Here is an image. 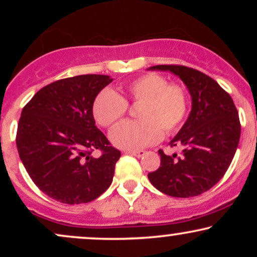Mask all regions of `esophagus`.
<instances>
[{"label": "esophagus", "mask_w": 257, "mask_h": 257, "mask_svg": "<svg viewBox=\"0 0 257 257\" xmlns=\"http://www.w3.org/2000/svg\"><path fill=\"white\" fill-rule=\"evenodd\" d=\"M125 155H131V156H135V157H141L144 155V151H133V150H126L124 151Z\"/></svg>", "instance_id": "obj_1"}]
</instances>
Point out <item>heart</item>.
Wrapping results in <instances>:
<instances>
[{
  "mask_svg": "<svg viewBox=\"0 0 257 257\" xmlns=\"http://www.w3.org/2000/svg\"><path fill=\"white\" fill-rule=\"evenodd\" d=\"M118 95L102 90L93 102V116L101 126L110 128L124 118L128 104L139 105L137 117L140 120L125 122L111 132L114 146L124 150H139L153 145L164 134L178 131L188 110L187 93L180 84L168 83L158 73H146L120 87Z\"/></svg>",
  "mask_w": 257,
  "mask_h": 257,
  "instance_id": "heart-1",
  "label": "heart"
}]
</instances>
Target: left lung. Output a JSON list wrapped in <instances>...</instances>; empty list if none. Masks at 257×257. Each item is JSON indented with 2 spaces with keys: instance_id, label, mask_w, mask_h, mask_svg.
<instances>
[{
  "instance_id": "left-lung-1",
  "label": "left lung",
  "mask_w": 257,
  "mask_h": 257,
  "mask_svg": "<svg viewBox=\"0 0 257 257\" xmlns=\"http://www.w3.org/2000/svg\"><path fill=\"white\" fill-rule=\"evenodd\" d=\"M150 70L179 76L192 96V110L169 144L181 146V155L167 156L159 150L161 167L149 173V180L168 196H199L222 179L234 157L240 138L238 111L231 95L198 70L184 65H157Z\"/></svg>"
}]
</instances>
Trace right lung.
<instances>
[{
    "label": "right lung",
    "mask_w": 257,
    "mask_h": 257,
    "mask_svg": "<svg viewBox=\"0 0 257 257\" xmlns=\"http://www.w3.org/2000/svg\"><path fill=\"white\" fill-rule=\"evenodd\" d=\"M105 75H81L46 85L24 106L18 123L19 157L35 185L65 204L98 198L110 187L120 151L96 128L93 102L111 83ZM102 156L94 159L91 152Z\"/></svg>",
    "instance_id": "obj_1"
}]
</instances>
